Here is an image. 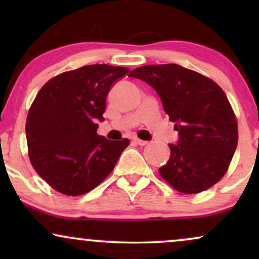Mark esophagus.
<instances>
[{
  "label": "esophagus",
  "mask_w": 259,
  "mask_h": 259,
  "mask_svg": "<svg viewBox=\"0 0 259 259\" xmlns=\"http://www.w3.org/2000/svg\"><path fill=\"white\" fill-rule=\"evenodd\" d=\"M134 142H135L136 145H139V146H145V145H147V141L140 139H134Z\"/></svg>",
  "instance_id": "esophagus-1"
}]
</instances>
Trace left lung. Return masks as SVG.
<instances>
[{"instance_id": "left-lung-1", "label": "left lung", "mask_w": 259, "mask_h": 259, "mask_svg": "<svg viewBox=\"0 0 259 259\" xmlns=\"http://www.w3.org/2000/svg\"><path fill=\"white\" fill-rule=\"evenodd\" d=\"M152 86L179 139L159 174L183 194H198L224 177L237 146L236 118L213 80L178 64L144 65L130 73Z\"/></svg>"}]
</instances>
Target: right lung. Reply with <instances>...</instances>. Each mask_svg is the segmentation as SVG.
I'll list each match as a JSON object with an SVG mask.
<instances>
[{"label":"right lung","mask_w":259,"mask_h":259,"mask_svg":"<svg viewBox=\"0 0 259 259\" xmlns=\"http://www.w3.org/2000/svg\"><path fill=\"white\" fill-rule=\"evenodd\" d=\"M130 70L108 64L85 65L47 81L26 118L29 158L42 179L68 196L94 190L117 164L129 140L97 135L106 97Z\"/></svg>","instance_id":"obj_1"}]
</instances>
